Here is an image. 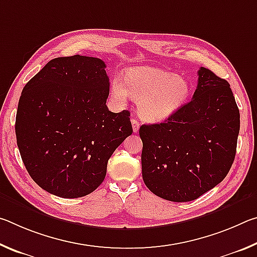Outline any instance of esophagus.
<instances>
[{"label": "esophagus", "mask_w": 257, "mask_h": 257, "mask_svg": "<svg viewBox=\"0 0 257 257\" xmlns=\"http://www.w3.org/2000/svg\"><path fill=\"white\" fill-rule=\"evenodd\" d=\"M132 124H133V129H134V133H138L139 130V121L136 118H133L132 119Z\"/></svg>", "instance_id": "1"}]
</instances>
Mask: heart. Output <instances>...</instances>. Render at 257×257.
I'll use <instances>...</instances> for the list:
<instances>
[{
  "label": "heart",
  "mask_w": 257,
  "mask_h": 257,
  "mask_svg": "<svg viewBox=\"0 0 257 257\" xmlns=\"http://www.w3.org/2000/svg\"><path fill=\"white\" fill-rule=\"evenodd\" d=\"M113 95L119 99L128 92L138 101L143 118L159 122L180 110L190 96L189 82L175 73L153 67H136L125 72L124 84L118 78L112 81Z\"/></svg>",
  "instance_id": "b5f03b06"
}]
</instances>
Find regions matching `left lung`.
Returning a JSON list of instances; mask_svg holds the SVG:
<instances>
[{
  "label": "left lung",
  "mask_w": 257,
  "mask_h": 257,
  "mask_svg": "<svg viewBox=\"0 0 257 257\" xmlns=\"http://www.w3.org/2000/svg\"><path fill=\"white\" fill-rule=\"evenodd\" d=\"M240 115L229 82L198 70L193 99L162 123L143 124V180L156 196L189 202L220 184L236 155Z\"/></svg>",
  "instance_id": "obj_1"
}]
</instances>
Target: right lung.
<instances>
[{"label":"right lung","instance_id":"add662e5","mask_svg":"<svg viewBox=\"0 0 257 257\" xmlns=\"http://www.w3.org/2000/svg\"><path fill=\"white\" fill-rule=\"evenodd\" d=\"M101 59L73 55L46 63L24 87L17 145L36 184L63 198L102 184L107 161L133 134L129 111H108L110 82Z\"/></svg>","mask_w":257,"mask_h":257}]
</instances>
